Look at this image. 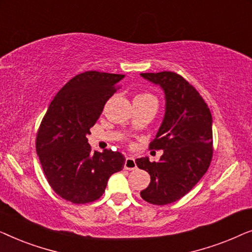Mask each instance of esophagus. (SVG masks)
<instances>
[{"label": "esophagus", "mask_w": 252, "mask_h": 252, "mask_svg": "<svg viewBox=\"0 0 252 252\" xmlns=\"http://www.w3.org/2000/svg\"><path fill=\"white\" fill-rule=\"evenodd\" d=\"M124 167L126 168V170H135L137 167L136 166V163H135V159H134L133 157H127L126 160H125V165H124Z\"/></svg>", "instance_id": "1"}]
</instances>
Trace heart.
I'll use <instances>...</instances> for the list:
<instances>
[{
    "instance_id": "heart-1",
    "label": "heart",
    "mask_w": 252,
    "mask_h": 252,
    "mask_svg": "<svg viewBox=\"0 0 252 252\" xmlns=\"http://www.w3.org/2000/svg\"><path fill=\"white\" fill-rule=\"evenodd\" d=\"M137 96H140V97H153V96H151L150 94H141V95H137Z\"/></svg>"
}]
</instances>
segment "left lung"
I'll return each instance as SVG.
<instances>
[{"label":"left lung","mask_w":252,"mask_h":252,"mask_svg":"<svg viewBox=\"0 0 252 252\" xmlns=\"http://www.w3.org/2000/svg\"><path fill=\"white\" fill-rule=\"evenodd\" d=\"M159 86L165 95V113L151 149L164 150L159 161L137 158L141 170L150 174V184L140 192L155 205L173 203L201 180L212 158V116L198 92L174 72L141 73Z\"/></svg>","instance_id":"left-lung-1"}]
</instances>
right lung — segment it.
Returning <instances> with one entry per match:
<instances>
[{
  "label": "right lung",
  "instance_id": "right-lung-1",
  "mask_svg": "<svg viewBox=\"0 0 252 252\" xmlns=\"http://www.w3.org/2000/svg\"><path fill=\"white\" fill-rule=\"evenodd\" d=\"M124 74L87 71L71 79L48 106L36 135V153L57 195L75 204L94 202L109 178L123 170L119 151L93 153L87 135Z\"/></svg>",
  "mask_w": 252,
  "mask_h": 252
}]
</instances>
